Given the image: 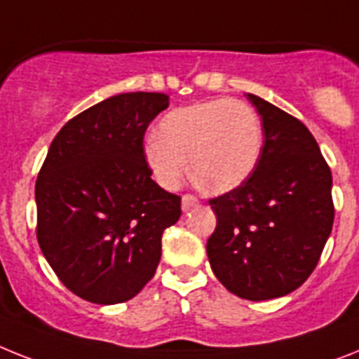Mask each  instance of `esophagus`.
<instances>
[{"instance_id":"34e87169","label":"esophagus","mask_w":359,"mask_h":359,"mask_svg":"<svg viewBox=\"0 0 359 359\" xmlns=\"http://www.w3.org/2000/svg\"><path fill=\"white\" fill-rule=\"evenodd\" d=\"M196 203H198V198L194 196V194H183V198H182L183 211H189V209H192V207L196 205Z\"/></svg>"}]
</instances>
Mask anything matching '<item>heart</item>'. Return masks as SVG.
<instances>
[{"instance_id":"1","label":"heart","mask_w":359,"mask_h":359,"mask_svg":"<svg viewBox=\"0 0 359 359\" xmlns=\"http://www.w3.org/2000/svg\"><path fill=\"white\" fill-rule=\"evenodd\" d=\"M262 152V123L244 100L212 99L168 111L144 144L156 182L176 189L191 161V176L203 191L229 192L253 174Z\"/></svg>"}]
</instances>
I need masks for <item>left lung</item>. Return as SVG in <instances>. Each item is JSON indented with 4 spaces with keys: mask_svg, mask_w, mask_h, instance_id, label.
<instances>
[{
    "mask_svg": "<svg viewBox=\"0 0 359 359\" xmlns=\"http://www.w3.org/2000/svg\"><path fill=\"white\" fill-rule=\"evenodd\" d=\"M264 144L253 174L209 200L216 229L207 257L216 279L250 301L297 290L319 262L334 224L332 172L310 130L248 93Z\"/></svg>",
    "mask_w": 359,
    "mask_h": 359,
    "instance_id": "1",
    "label": "left lung"
}]
</instances>
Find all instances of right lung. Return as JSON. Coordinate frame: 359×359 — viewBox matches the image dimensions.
Instances as JSON below:
<instances>
[{"label": "right lung", "mask_w": 359, "mask_h": 359, "mask_svg": "<svg viewBox=\"0 0 359 359\" xmlns=\"http://www.w3.org/2000/svg\"><path fill=\"white\" fill-rule=\"evenodd\" d=\"M165 93H121L84 109L55 135L36 177V238L69 292L97 304L135 297L161 259L182 198L154 182L148 124Z\"/></svg>", "instance_id": "add662e5"}]
</instances>
